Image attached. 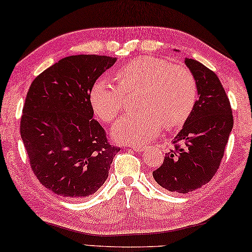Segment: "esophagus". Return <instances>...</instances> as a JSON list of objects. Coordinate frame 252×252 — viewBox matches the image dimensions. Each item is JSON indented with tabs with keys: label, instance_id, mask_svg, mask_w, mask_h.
I'll list each match as a JSON object with an SVG mask.
<instances>
[{
	"label": "esophagus",
	"instance_id": "esophagus-1",
	"mask_svg": "<svg viewBox=\"0 0 252 252\" xmlns=\"http://www.w3.org/2000/svg\"><path fill=\"white\" fill-rule=\"evenodd\" d=\"M131 148H133L135 152H143L145 151L146 146H145V145H131Z\"/></svg>",
	"mask_w": 252,
	"mask_h": 252
}]
</instances>
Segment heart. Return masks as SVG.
I'll return each instance as SVG.
<instances>
[{
  "instance_id": "heart-1",
  "label": "heart",
  "mask_w": 252,
  "mask_h": 252,
  "mask_svg": "<svg viewBox=\"0 0 252 252\" xmlns=\"http://www.w3.org/2000/svg\"><path fill=\"white\" fill-rule=\"evenodd\" d=\"M119 86L98 79L91 88L90 103L97 117L108 124L125 108L126 95L142 91L137 107L115 124L113 137L118 142L142 145L156 137L162 125L178 128L196 106L198 84L182 65L155 56H139L117 70Z\"/></svg>"
}]
</instances>
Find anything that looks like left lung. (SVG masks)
Returning <instances> with one entry per match:
<instances>
[{
    "instance_id": "obj_1",
    "label": "left lung",
    "mask_w": 252,
    "mask_h": 252,
    "mask_svg": "<svg viewBox=\"0 0 252 252\" xmlns=\"http://www.w3.org/2000/svg\"><path fill=\"white\" fill-rule=\"evenodd\" d=\"M185 63L196 78L199 99L174 138L175 148L153 171L159 186L179 193L196 190L213 179L233 126L230 101L217 75L196 60Z\"/></svg>"
}]
</instances>
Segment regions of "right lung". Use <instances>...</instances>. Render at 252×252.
Instances as JSON below:
<instances>
[{"instance_id": "obj_1", "label": "right lung", "mask_w": 252, "mask_h": 252, "mask_svg": "<svg viewBox=\"0 0 252 252\" xmlns=\"http://www.w3.org/2000/svg\"><path fill=\"white\" fill-rule=\"evenodd\" d=\"M116 57L72 55L35 77L21 117V137L34 175L56 195L83 199L108 177L114 156L106 131L93 118L90 92Z\"/></svg>"}]
</instances>
